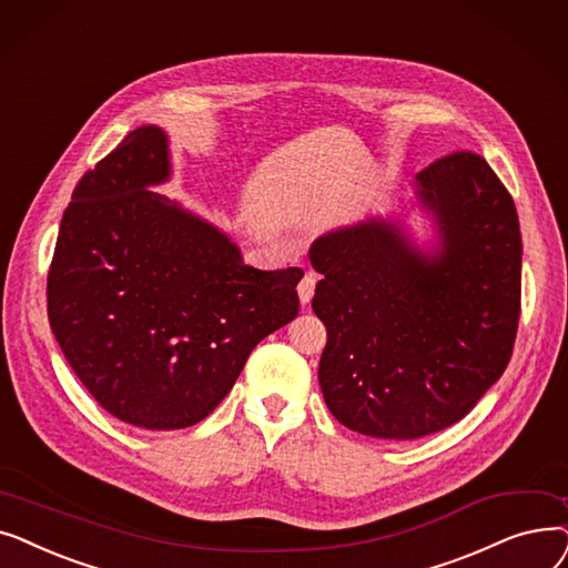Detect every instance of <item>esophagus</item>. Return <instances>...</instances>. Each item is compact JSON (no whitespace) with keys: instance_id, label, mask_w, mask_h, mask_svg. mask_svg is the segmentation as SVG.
Returning a JSON list of instances; mask_svg holds the SVG:
<instances>
[{"instance_id":"1","label":"esophagus","mask_w":568,"mask_h":568,"mask_svg":"<svg viewBox=\"0 0 568 568\" xmlns=\"http://www.w3.org/2000/svg\"><path fill=\"white\" fill-rule=\"evenodd\" d=\"M314 286H316V277H314L312 273H307V275L301 280V284H298V295H301V303H303V305H307V303L312 301Z\"/></svg>"}]
</instances>
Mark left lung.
Returning a JSON list of instances; mask_svg holds the SVG:
<instances>
[{"instance_id":"8db88e82","label":"left lung","mask_w":568,"mask_h":568,"mask_svg":"<svg viewBox=\"0 0 568 568\" xmlns=\"http://www.w3.org/2000/svg\"><path fill=\"white\" fill-rule=\"evenodd\" d=\"M435 245L384 217L323 233L312 307L328 331L318 384L331 414L376 439L465 418L504 374L520 318L523 237L488 161L455 152L414 180Z\"/></svg>"}]
</instances>
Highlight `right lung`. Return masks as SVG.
Masks as SVG:
<instances>
[{"mask_svg":"<svg viewBox=\"0 0 568 568\" xmlns=\"http://www.w3.org/2000/svg\"><path fill=\"white\" fill-rule=\"evenodd\" d=\"M166 131L129 136L73 189L48 273V318L101 407L145 429L196 425L254 346L298 316L301 267L256 270L178 201Z\"/></svg>","mask_w":568,"mask_h":568,"instance_id":"add662e5","label":"right lung"}]
</instances>
